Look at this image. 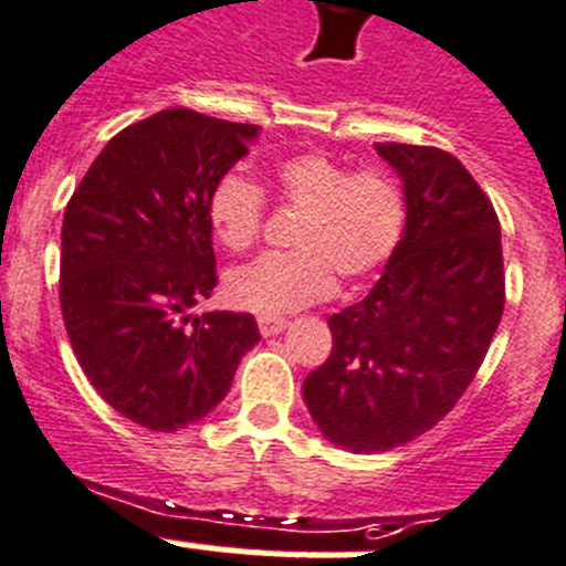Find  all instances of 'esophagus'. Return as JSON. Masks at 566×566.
<instances>
[{"mask_svg":"<svg viewBox=\"0 0 566 566\" xmlns=\"http://www.w3.org/2000/svg\"><path fill=\"white\" fill-rule=\"evenodd\" d=\"M286 325H289V319H283V317H266V314H263V317H258V328H261L263 336L280 334V331H286Z\"/></svg>","mask_w":566,"mask_h":566,"instance_id":"1","label":"esophagus"}]
</instances>
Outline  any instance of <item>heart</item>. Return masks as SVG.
<instances>
[{"mask_svg":"<svg viewBox=\"0 0 566 566\" xmlns=\"http://www.w3.org/2000/svg\"><path fill=\"white\" fill-rule=\"evenodd\" d=\"M274 196L300 210L292 252H272L227 277V297L266 317L328 297L336 277L354 283L385 266L407 227L403 185L385 168H356L323 151L289 154L272 170ZM266 190L230 170L207 196V219L230 252H247L266 224Z\"/></svg>","mask_w":566,"mask_h":566,"instance_id":"heart-1","label":"heart"}]
</instances>
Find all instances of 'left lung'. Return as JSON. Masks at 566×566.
<instances>
[{"label":"left lung","instance_id":"1","mask_svg":"<svg viewBox=\"0 0 566 566\" xmlns=\"http://www.w3.org/2000/svg\"><path fill=\"white\" fill-rule=\"evenodd\" d=\"M407 193L385 274L328 317L331 356L303 381L319 432L354 454L390 452L452 412L505 308L500 219L474 176L432 145L376 143Z\"/></svg>","mask_w":566,"mask_h":566}]
</instances>
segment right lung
<instances>
[{
  "label": "right lung",
  "mask_w": 566,
  "mask_h": 566,
  "mask_svg": "<svg viewBox=\"0 0 566 566\" xmlns=\"http://www.w3.org/2000/svg\"><path fill=\"white\" fill-rule=\"evenodd\" d=\"M258 126L165 108L106 143L61 227V314L103 401L179 432L224 401L261 339L252 314L188 311L219 283L207 196Z\"/></svg>",
  "instance_id": "1"
}]
</instances>
